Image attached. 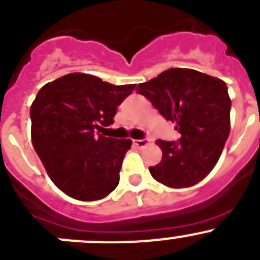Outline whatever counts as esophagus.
Returning <instances> with one entry per match:
<instances>
[{"mask_svg": "<svg viewBox=\"0 0 260 260\" xmlns=\"http://www.w3.org/2000/svg\"><path fill=\"white\" fill-rule=\"evenodd\" d=\"M133 142H134V144L137 145L138 148H144L145 145L149 143V140H148V139H139V140H133Z\"/></svg>", "mask_w": 260, "mask_h": 260, "instance_id": "obj_1", "label": "esophagus"}]
</instances>
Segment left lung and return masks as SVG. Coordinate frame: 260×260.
<instances>
[{"label":"left lung","mask_w":260,"mask_h":260,"mask_svg":"<svg viewBox=\"0 0 260 260\" xmlns=\"http://www.w3.org/2000/svg\"><path fill=\"white\" fill-rule=\"evenodd\" d=\"M137 91L152 102L167 121L176 122L181 138L157 140L162 160L150 175L170 187H189L213 170L230 135L231 100L219 79L191 69L172 68Z\"/></svg>","instance_id":"8db88e82"}]
</instances>
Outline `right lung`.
I'll use <instances>...</instances> for the list:
<instances>
[{"instance_id":"right-lung-1","label":"right lung","mask_w":260,"mask_h":260,"mask_svg":"<svg viewBox=\"0 0 260 260\" xmlns=\"http://www.w3.org/2000/svg\"><path fill=\"white\" fill-rule=\"evenodd\" d=\"M134 88L74 73L38 91L30 107L31 142L53 184L69 197L98 200L118 185L132 140L102 137L97 130L112 125L117 106Z\"/></svg>"}]
</instances>
